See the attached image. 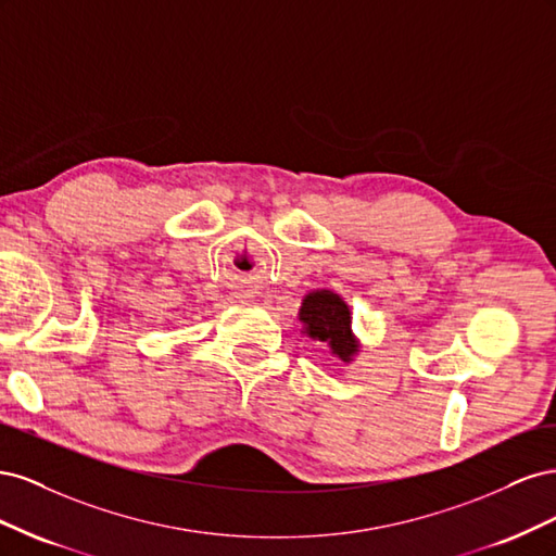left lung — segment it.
<instances>
[{
  "instance_id": "left-lung-1",
  "label": "left lung",
  "mask_w": 556,
  "mask_h": 556,
  "mask_svg": "<svg viewBox=\"0 0 556 556\" xmlns=\"http://www.w3.org/2000/svg\"><path fill=\"white\" fill-rule=\"evenodd\" d=\"M299 319L304 333L313 341H323L331 348V355L350 364L359 352V341L352 333V313L345 301L331 290L308 292L301 301Z\"/></svg>"
}]
</instances>
